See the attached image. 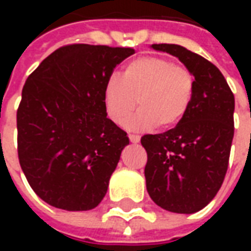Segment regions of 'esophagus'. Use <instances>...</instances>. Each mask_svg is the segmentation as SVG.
<instances>
[{
  "label": "esophagus",
  "mask_w": 251,
  "mask_h": 251,
  "mask_svg": "<svg viewBox=\"0 0 251 251\" xmlns=\"http://www.w3.org/2000/svg\"><path fill=\"white\" fill-rule=\"evenodd\" d=\"M129 140H130L131 144H138L140 142V137L136 136V134H129Z\"/></svg>",
  "instance_id": "34e87169"
}]
</instances>
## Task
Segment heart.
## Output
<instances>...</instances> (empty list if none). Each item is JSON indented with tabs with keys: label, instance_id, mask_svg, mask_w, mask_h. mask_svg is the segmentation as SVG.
<instances>
[{
	"label": "heart",
	"instance_id": "heart-1",
	"mask_svg": "<svg viewBox=\"0 0 251 251\" xmlns=\"http://www.w3.org/2000/svg\"><path fill=\"white\" fill-rule=\"evenodd\" d=\"M195 79L188 68L158 56L138 57L127 63L122 79L110 76L103 87L106 114L117 125L129 122L133 130L174 129L184 120L192 103Z\"/></svg>",
	"mask_w": 251,
	"mask_h": 251
}]
</instances>
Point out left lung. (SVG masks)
I'll list each match as a JSON object with an SVG mask.
<instances>
[{
	"label": "left lung",
	"mask_w": 251,
	"mask_h": 251,
	"mask_svg": "<svg viewBox=\"0 0 251 251\" xmlns=\"http://www.w3.org/2000/svg\"><path fill=\"white\" fill-rule=\"evenodd\" d=\"M177 57L195 77L192 103L179 125L141 138L149 196L161 208L194 214L215 198L226 176L234 137V95L222 72L177 44H153Z\"/></svg>",
	"instance_id": "left-lung-1"
}]
</instances>
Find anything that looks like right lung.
<instances>
[{
  "instance_id": "right-lung-1",
  "label": "right lung",
  "mask_w": 251,
  "mask_h": 251,
  "mask_svg": "<svg viewBox=\"0 0 251 251\" xmlns=\"http://www.w3.org/2000/svg\"><path fill=\"white\" fill-rule=\"evenodd\" d=\"M131 48L72 44L30 74L17 110L21 169L36 195L67 211L93 210L129 145L107 118L103 87Z\"/></svg>"
}]
</instances>
